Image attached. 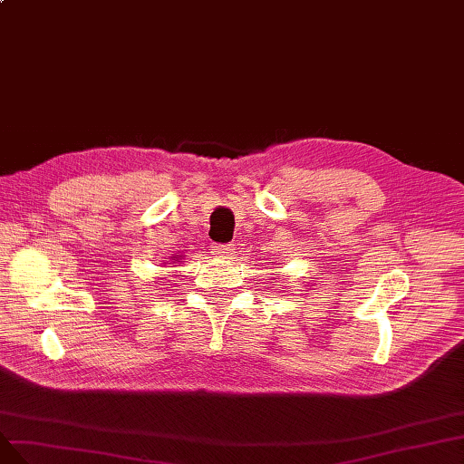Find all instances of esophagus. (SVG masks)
<instances>
[{"mask_svg": "<svg viewBox=\"0 0 464 464\" xmlns=\"http://www.w3.org/2000/svg\"><path fill=\"white\" fill-rule=\"evenodd\" d=\"M211 253H214L218 258H231L235 255V245L216 243V245H211Z\"/></svg>", "mask_w": 464, "mask_h": 464, "instance_id": "esophagus-1", "label": "esophagus"}]
</instances>
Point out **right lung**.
<instances>
[{
	"mask_svg": "<svg viewBox=\"0 0 464 464\" xmlns=\"http://www.w3.org/2000/svg\"><path fill=\"white\" fill-rule=\"evenodd\" d=\"M170 258H173V262H170V264H175V266H177L179 262H182V256H180V255H175V256H170Z\"/></svg>",
	"mask_w": 464,
	"mask_h": 464,
	"instance_id": "add662e5",
	"label": "right lung"
}]
</instances>
